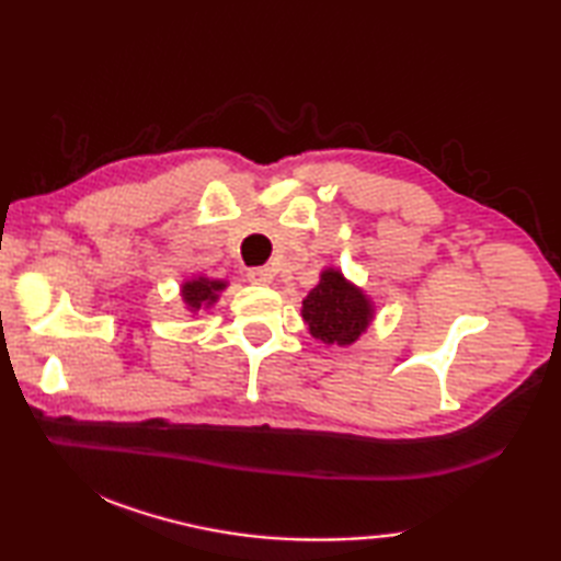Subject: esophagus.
Instances as JSON below:
<instances>
[{
  "label": "esophagus",
  "instance_id": "obj_1",
  "mask_svg": "<svg viewBox=\"0 0 561 561\" xmlns=\"http://www.w3.org/2000/svg\"><path fill=\"white\" fill-rule=\"evenodd\" d=\"M274 279V272L270 267H253L248 270V282L253 284H262V287H267V284H272Z\"/></svg>",
  "mask_w": 561,
  "mask_h": 561
}]
</instances>
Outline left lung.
Listing matches in <instances>:
<instances>
[{
    "mask_svg": "<svg viewBox=\"0 0 561 561\" xmlns=\"http://www.w3.org/2000/svg\"><path fill=\"white\" fill-rule=\"evenodd\" d=\"M301 318L311 337L350 347L374 323L376 306L371 296L344 277L342 270L325 267L301 304Z\"/></svg>",
    "mask_w": 561,
    "mask_h": 561,
    "instance_id": "8db88e82",
    "label": "left lung"
}]
</instances>
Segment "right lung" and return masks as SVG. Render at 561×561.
<instances>
[{
	"label": "right lung",
	"instance_id": "right-lung-1",
	"mask_svg": "<svg viewBox=\"0 0 561 561\" xmlns=\"http://www.w3.org/2000/svg\"><path fill=\"white\" fill-rule=\"evenodd\" d=\"M229 287L226 279H211L205 274H195V277L183 279L181 284V299L185 311L197 316L199 311H209V308L219 301L221 291Z\"/></svg>",
	"mask_w": 561,
	"mask_h": 561
}]
</instances>
